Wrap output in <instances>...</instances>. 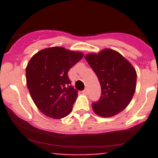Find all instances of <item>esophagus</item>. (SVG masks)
Listing matches in <instances>:
<instances>
[{
	"label": "esophagus",
	"mask_w": 158,
	"mask_h": 158,
	"mask_svg": "<svg viewBox=\"0 0 158 158\" xmlns=\"http://www.w3.org/2000/svg\"><path fill=\"white\" fill-rule=\"evenodd\" d=\"M82 93H84V94H88V89H85V90H84V91L83 92H82Z\"/></svg>",
	"instance_id": "1"
}]
</instances>
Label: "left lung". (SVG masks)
<instances>
[{"label": "left lung", "mask_w": 158, "mask_h": 158, "mask_svg": "<svg viewBox=\"0 0 158 158\" xmlns=\"http://www.w3.org/2000/svg\"><path fill=\"white\" fill-rule=\"evenodd\" d=\"M101 86V96L92 104L96 115L112 117L125 109L136 89V70L131 62L117 51L104 49L85 56Z\"/></svg>", "instance_id": "8db88e82"}]
</instances>
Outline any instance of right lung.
Returning a JSON list of instances; mask_svg holds the SVG:
<instances>
[{
    "label": "right lung",
    "mask_w": 158,
    "mask_h": 158,
    "mask_svg": "<svg viewBox=\"0 0 158 158\" xmlns=\"http://www.w3.org/2000/svg\"><path fill=\"white\" fill-rule=\"evenodd\" d=\"M82 58L81 52L54 47L41 50L30 59L26 67L27 89L46 116L58 119L71 112L77 91L70 85L68 72Z\"/></svg>",
    "instance_id": "right-lung-1"
}]
</instances>
